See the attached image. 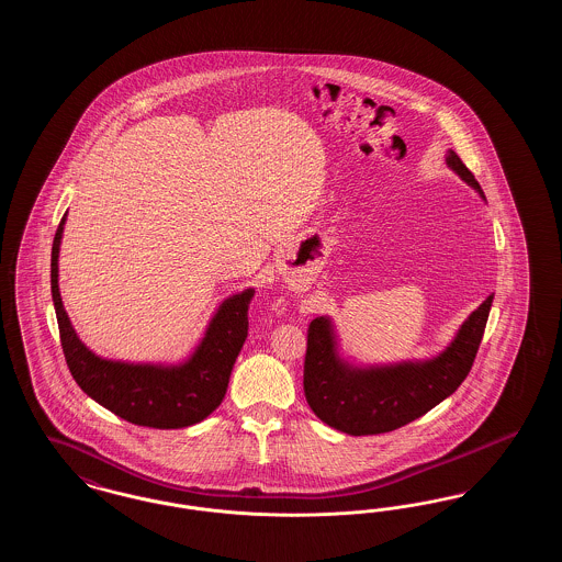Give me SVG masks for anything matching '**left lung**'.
Wrapping results in <instances>:
<instances>
[{
  "mask_svg": "<svg viewBox=\"0 0 562 562\" xmlns=\"http://www.w3.org/2000/svg\"><path fill=\"white\" fill-rule=\"evenodd\" d=\"M447 164L484 198L479 181L454 154ZM493 294L461 324L449 348L429 360L353 367L339 356L330 318L310 324L303 367V390L310 408L330 428L369 436L402 428L449 398L470 373L481 348Z\"/></svg>",
  "mask_w": 562,
  "mask_h": 562,
  "instance_id": "left-lung-1",
  "label": "left lung"
}]
</instances>
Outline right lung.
Wrapping results in <instances>:
<instances>
[{"instance_id": "right-lung-1", "label": "right lung", "mask_w": 562, "mask_h": 562, "mask_svg": "<svg viewBox=\"0 0 562 562\" xmlns=\"http://www.w3.org/2000/svg\"><path fill=\"white\" fill-rule=\"evenodd\" d=\"M65 221L67 213L54 236L50 286L60 346L76 383L92 401L134 426L179 429L206 419L225 398L229 374L248 335V305L255 291L244 289L225 299L202 341L181 364H134L101 358L81 344L58 291Z\"/></svg>"}]
</instances>
